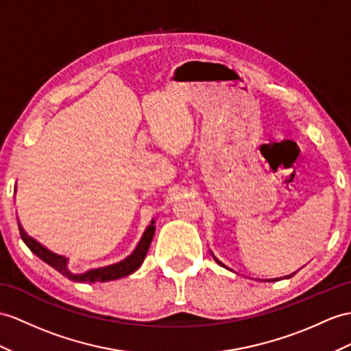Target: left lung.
Listing matches in <instances>:
<instances>
[{
  "label": "left lung",
  "mask_w": 351,
  "mask_h": 351,
  "mask_svg": "<svg viewBox=\"0 0 351 351\" xmlns=\"http://www.w3.org/2000/svg\"><path fill=\"white\" fill-rule=\"evenodd\" d=\"M213 258H215V256H213ZM215 261H216V262H219V261H217V259H216V258H215ZM289 277H290V276H289Z\"/></svg>",
  "instance_id": "obj_1"
}]
</instances>
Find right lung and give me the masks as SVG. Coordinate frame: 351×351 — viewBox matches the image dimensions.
Here are the masks:
<instances>
[{
  "instance_id": "1",
  "label": "right lung",
  "mask_w": 351,
  "mask_h": 351,
  "mask_svg": "<svg viewBox=\"0 0 351 351\" xmlns=\"http://www.w3.org/2000/svg\"><path fill=\"white\" fill-rule=\"evenodd\" d=\"M19 232L23 243L29 247V250L34 254H37L41 261H45L47 265H50V267L55 268L58 272H61L64 277L77 281V283H95V281L104 283V281L117 280V278L130 276L134 271L140 268V265L143 263L144 258H146V254L149 252L153 235H155V226H153V221H152V225L146 229V232H144L141 241L138 243V245H136L134 253L131 256H128L125 261L110 265V267L90 269L88 272H84V274H73V272L68 271L66 259L64 256L47 250L45 245L40 244L37 240H34L32 237H29L27 232H25L21 225H19Z\"/></svg>"
}]
</instances>
